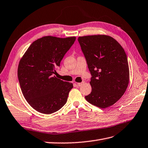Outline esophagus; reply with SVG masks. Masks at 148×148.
I'll list each match as a JSON object with an SVG mask.
<instances>
[{
	"label": "esophagus",
	"instance_id": "1",
	"mask_svg": "<svg viewBox=\"0 0 148 148\" xmlns=\"http://www.w3.org/2000/svg\"><path fill=\"white\" fill-rule=\"evenodd\" d=\"M84 83V82H82V83H77V86H82Z\"/></svg>",
	"mask_w": 148,
	"mask_h": 148
}]
</instances>
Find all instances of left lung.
<instances>
[{
	"label": "left lung",
	"instance_id": "8db88e82",
	"mask_svg": "<svg viewBox=\"0 0 148 148\" xmlns=\"http://www.w3.org/2000/svg\"><path fill=\"white\" fill-rule=\"evenodd\" d=\"M78 40L92 76V91L85 99L102 109L112 106L123 95L129 83V66L124 49L107 35L85 36Z\"/></svg>",
	"mask_w": 148,
	"mask_h": 148
}]
</instances>
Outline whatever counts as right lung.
<instances>
[{
  "label": "right lung",
  "mask_w": 148,
  "mask_h": 148,
  "mask_svg": "<svg viewBox=\"0 0 148 148\" xmlns=\"http://www.w3.org/2000/svg\"><path fill=\"white\" fill-rule=\"evenodd\" d=\"M76 37L44 36L31 44L20 60L18 78L25 99L36 111L51 114L67 101L73 84L53 74Z\"/></svg>",
  "instance_id": "right-lung-1"
}]
</instances>
